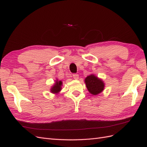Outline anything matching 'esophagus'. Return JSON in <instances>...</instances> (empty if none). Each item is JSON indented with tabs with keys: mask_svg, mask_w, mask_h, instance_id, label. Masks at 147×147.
<instances>
[{
	"mask_svg": "<svg viewBox=\"0 0 147 147\" xmlns=\"http://www.w3.org/2000/svg\"><path fill=\"white\" fill-rule=\"evenodd\" d=\"M73 77L75 80H78V77H79V75L77 74H73Z\"/></svg>",
	"mask_w": 147,
	"mask_h": 147,
	"instance_id": "esophagus-1",
	"label": "esophagus"
}]
</instances>
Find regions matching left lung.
<instances>
[{
    "instance_id": "left-lung-1",
    "label": "left lung",
    "mask_w": 147,
    "mask_h": 147,
    "mask_svg": "<svg viewBox=\"0 0 147 147\" xmlns=\"http://www.w3.org/2000/svg\"><path fill=\"white\" fill-rule=\"evenodd\" d=\"M84 82L88 90L92 95L99 94L104 89V82L93 74L89 75L84 79Z\"/></svg>"
}]
</instances>
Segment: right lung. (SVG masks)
<instances>
[{"mask_svg": "<svg viewBox=\"0 0 147 147\" xmlns=\"http://www.w3.org/2000/svg\"><path fill=\"white\" fill-rule=\"evenodd\" d=\"M62 84H63V82L59 81L58 80H56L55 84L51 88V92L53 94H57L61 90Z\"/></svg>", "mask_w": 147, "mask_h": 147, "instance_id": "add662e5", "label": "right lung"}]
</instances>
